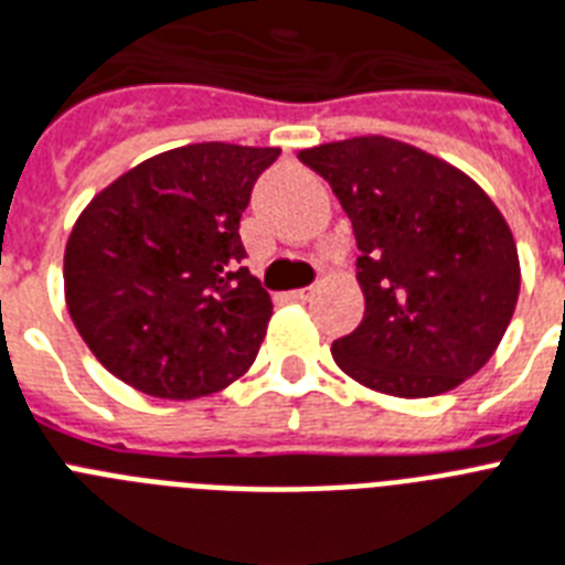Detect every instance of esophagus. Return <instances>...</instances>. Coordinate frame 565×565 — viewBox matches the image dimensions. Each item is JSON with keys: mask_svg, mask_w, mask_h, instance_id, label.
<instances>
[{"mask_svg": "<svg viewBox=\"0 0 565 565\" xmlns=\"http://www.w3.org/2000/svg\"><path fill=\"white\" fill-rule=\"evenodd\" d=\"M311 297V288H297V291H288V300L306 302Z\"/></svg>", "mask_w": 565, "mask_h": 565, "instance_id": "esophagus-1", "label": "esophagus"}]
</instances>
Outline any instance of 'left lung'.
<instances>
[{
	"mask_svg": "<svg viewBox=\"0 0 565 565\" xmlns=\"http://www.w3.org/2000/svg\"><path fill=\"white\" fill-rule=\"evenodd\" d=\"M347 210L366 311L332 358L358 384L430 398L477 375L520 297L511 227L477 181L384 135L302 149Z\"/></svg>",
	"mask_w": 565,
	"mask_h": 565,
	"instance_id": "1",
	"label": "left lung"
}]
</instances>
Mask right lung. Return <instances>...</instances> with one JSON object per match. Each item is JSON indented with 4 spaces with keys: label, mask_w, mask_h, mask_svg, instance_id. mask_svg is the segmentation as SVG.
<instances>
[{
    "label": "right lung",
    "mask_w": 565,
    "mask_h": 565,
    "mask_svg": "<svg viewBox=\"0 0 565 565\" xmlns=\"http://www.w3.org/2000/svg\"><path fill=\"white\" fill-rule=\"evenodd\" d=\"M277 147L190 143L152 156L88 202L65 242V306L124 384L190 401L245 375L271 297L242 265L239 218Z\"/></svg>",
    "instance_id": "add662e5"
}]
</instances>
